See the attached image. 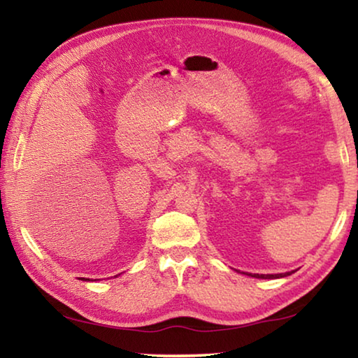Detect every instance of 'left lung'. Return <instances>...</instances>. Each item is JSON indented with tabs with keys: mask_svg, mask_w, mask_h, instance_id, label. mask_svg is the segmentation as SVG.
<instances>
[{
	"mask_svg": "<svg viewBox=\"0 0 358 358\" xmlns=\"http://www.w3.org/2000/svg\"><path fill=\"white\" fill-rule=\"evenodd\" d=\"M287 275H290V273H280V275H251V276H254V278H264V280H273V278H282V276H287Z\"/></svg>",
	"mask_w": 358,
	"mask_h": 358,
	"instance_id": "left-lung-1",
	"label": "left lung"
}]
</instances>
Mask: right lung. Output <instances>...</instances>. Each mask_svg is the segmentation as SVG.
<instances>
[{
  "instance_id": "add662e5",
  "label": "right lung",
  "mask_w": 358,
  "mask_h": 358,
  "mask_svg": "<svg viewBox=\"0 0 358 358\" xmlns=\"http://www.w3.org/2000/svg\"><path fill=\"white\" fill-rule=\"evenodd\" d=\"M83 280H85V278H83Z\"/></svg>"
}]
</instances>
